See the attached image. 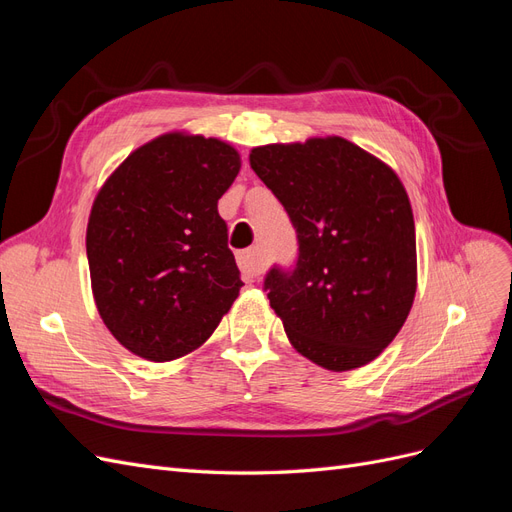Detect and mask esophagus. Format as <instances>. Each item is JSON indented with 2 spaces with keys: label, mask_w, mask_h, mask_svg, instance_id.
Segmentation results:
<instances>
[{
  "label": "esophagus",
  "mask_w": 512,
  "mask_h": 512,
  "mask_svg": "<svg viewBox=\"0 0 512 512\" xmlns=\"http://www.w3.org/2000/svg\"><path fill=\"white\" fill-rule=\"evenodd\" d=\"M239 267L243 269V273L256 277L265 271V262H262V256L256 247H252V250H245L239 254Z\"/></svg>",
  "instance_id": "esophagus-1"
}]
</instances>
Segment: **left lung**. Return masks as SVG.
Here are the masks:
<instances>
[{"label":"left lung","instance_id":"1","mask_svg":"<svg viewBox=\"0 0 512 512\" xmlns=\"http://www.w3.org/2000/svg\"><path fill=\"white\" fill-rule=\"evenodd\" d=\"M250 166L297 228V267L265 280L288 342L331 371L371 363L404 327L416 294L404 183L342 136L254 147Z\"/></svg>","mask_w":512,"mask_h":512}]
</instances>
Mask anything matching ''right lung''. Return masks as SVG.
Wrapping results in <instances>:
<instances>
[{
	"label": "right lung",
	"instance_id": "1",
	"mask_svg": "<svg viewBox=\"0 0 512 512\" xmlns=\"http://www.w3.org/2000/svg\"><path fill=\"white\" fill-rule=\"evenodd\" d=\"M239 168L230 143L173 130L134 149L98 190L87 222L91 292L106 329L141 359L200 348L239 297L218 213Z\"/></svg>",
	"mask_w": 512,
	"mask_h": 512
}]
</instances>
